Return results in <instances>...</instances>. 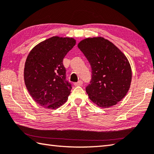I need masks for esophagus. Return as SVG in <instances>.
<instances>
[{
    "label": "esophagus",
    "mask_w": 154,
    "mask_h": 154,
    "mask_svg": "<svg viewBox=\"0 0 154 154\" xmlns=\"http://www.w3.org/2000/svg\"><path fill=\"white\" fill-rule=\"evenodd\" d=\"M82 84H83V82L82 80H79L78 82L75 83L74 85L75 86H81V85H82Z\"/></svg>",
    "instance_id": "esophagus-1"
}]
</instances>
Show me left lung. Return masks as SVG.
<instances>
[{"instance_id": "8db88e82", "label": "left lung", "mask_w": 154, "mask_h": 154, "mask_svg": "<svg viewBox=\"0 0 154 154\" xmlns=\"http://www.w3.org/2000/svg\"><path fill=\"white\" fill-rule=\"evenodd\" d=\"M78 48L90 63L92 79L86 88L89 98L101 108L116 105L130 88L132 71L127 58L103 37L83 39Z\"/></svg>"}]
</instances>
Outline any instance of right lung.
Segmentation results:
<instances>
[{
  "label": "right lung",
  "instance_id": "1",
  "mask_svg": "<svg viewBox=\"0 0 154 154\" xmlns=\"http://www.w3.org/2000/svg\"><path fill=\"white\" fill-rule=\"evenodd\" d=\"M75 44L72 38L53 36L31 50L25 63L24 82L38 104L57 109L68 100L72 88L65 81L63 60Z\"/></svg>",
  "mask_w": 154,
  "mask_h": 154
}]
</instances>
